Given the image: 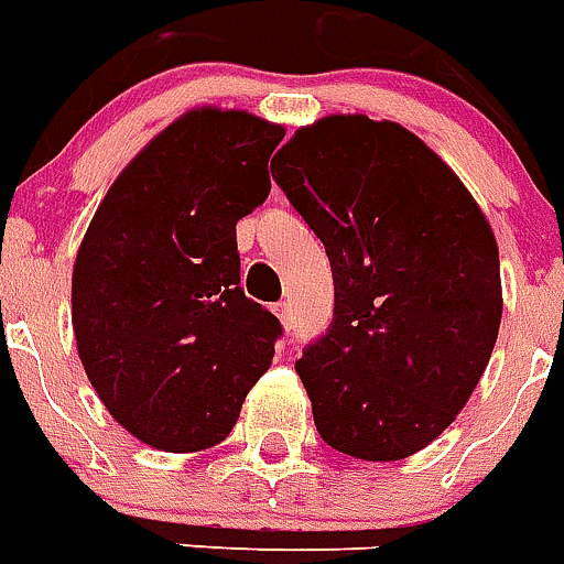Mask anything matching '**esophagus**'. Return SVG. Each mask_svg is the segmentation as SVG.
<instances>
[{
	"instance_id": "1",
	"label": "esophagus",
	"mask_w": 564,
	"mask_h": 564,
	"mask_svg": "<svg viewBox=\"0 0 564 564\" xmlns=\"http://www.w3.org/2000/svg\"><path fill=\"white\" fill-rule=\"evenodd\" d=\"M276 314H279V319H282V326L291 332V328H294V311H291V303H279Z\"/></svg>"
}]
</instances>
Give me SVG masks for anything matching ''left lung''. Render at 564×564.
<instances>
[{"mask_svg":"<svg viewBox=\"0 0 564 564\" xmlns=\"http://www.w3.org/2000/svg\"><path fill=\"white\" fill-rule=\"evenodd\" d=\"M273 161L335 279L332 326L296 360L319 436L372 463L422 452L468 402L498 340L492 227L395 121L328 116Z\"/></svg>","mask_w":564,"mask_h":564,"instance_id":"8db88e82","label":"left lung"}]
</instances>
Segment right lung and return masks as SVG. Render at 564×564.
Here are the masks:
<instances>
[{"label": "right lung", "mask_w": 564, "mask_h": 564, "mask_svg": "<svg viewBox=\"0 0 564 564\" xmlns=\"http://www.w3.org/2000/svg\"><path fill=\"white\" fill-rule=\"evenodd\" d=\"M285 130L192 110L121 171L80 241L72 326L112 419L162 452L227 440L282 323L241 291L236 224L264 204Z\"/></svg>", "instance_id": "1"}]
</instances>
